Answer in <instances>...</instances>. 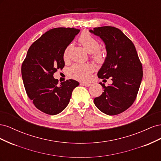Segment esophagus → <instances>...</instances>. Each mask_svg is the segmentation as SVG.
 <instances>
[{
  "label": "esophagus",
  "mask_w": 161,
  "mask_h": 161,
  "mask_svg": "<svg viewBox=\"0 0 161 161\" xmlns=\"http://www.w3.org/2000/svg\"><path fill=\"white\" fill-rule=\"evenodd\" d=\"M80 85L82 86H91V84L89 83V82H82Z\"/></svg>",
  "instance_id": "obj_1"
}]
</instances>
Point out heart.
I'll return each instance as SVG.
<instances>
[{"mask_svg":"<svg viewBox=\"0 0 161 161\" xmlns=\"http://www.w3.org/2000/svg\"><path fill=\"white\" fill-rule=\"evenodd\" d=\"M79 42L81 43L86 51L92 53V56L98 62H103L105 55L103 50L99 49V43L98 40L88 32H82L79 37ZM70 46H67L64 51L63 57L64 59L68 58V53ZM95 67L91 64H73L69 70V75L73 79L79 80H88L90 79L91 74L95 70Z\"/></svg>","mask_w":161,"mask_h":161,"instance_id":"heart-1","label":"heart"}]
</instances>
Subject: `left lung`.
Listing matches in <instances>:
<instances>
[{
	"label": "left lung",
	"mask_w": 161,
	"mask_h": 161,
	"mask_svg": "<svg viewBox=\"0 0 161 161\" xmlns=\"http://www.w3.org/2000/svg\"><path fill=\"white\" fill-rule=\"evenodd\" d=\"M89 31L103 41L107 50L97 76L104 80L110 78L113 81L107 86L99 82L103 92L95 98L94 103L107 115L119 114L128 109L136 98L143 76L142 63L132 42L119 29L104 26Z\"/></svg>",
	"instance_id": "1"
}]
</instances>
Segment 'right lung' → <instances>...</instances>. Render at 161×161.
<instances>
[{"instance_id":"right-lung-1","label":"right lung","mask_w":161,"mask_h":161,"mask_svg":"<svg viewBox=\"0 0 161 161\" xmlns=\"http://www.w3.org/2000/svg\"><path fill=\"white\" fill-rule=\"evenodd\" d=\"M80 30L70 27L53 28L34 42L21 66L27 95L39 110L56 115L69 105L72 92L79 82L69 79L58 85L53 75L64 66L63 53Z\"/></svg>"}]
</instances>
